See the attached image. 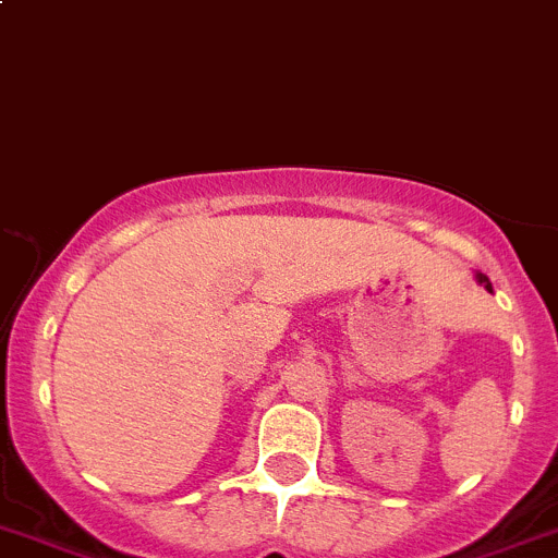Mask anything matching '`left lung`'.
I'll return each mask as SVG.
<instances>
[{
    "label": "left lung",
    "instance_id": "left-lung-1",
    "mask_svg": "<svg viewBox=\"0 0 558 558\" xmlns=\"http://www.w3.org/2000/svg\"><path fill=\"white\" fill-rule=\"evenodd\" d=\"M477 280H480V283H483V286H485V289H488V291H494V289H490V280H488V278H485V275H483V272H477Z\"/></svg>",
    "mask_w": 558,
    "mask_h": 558
}]
</instances>
